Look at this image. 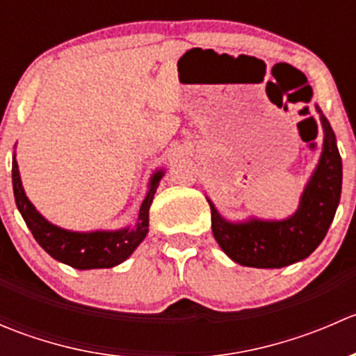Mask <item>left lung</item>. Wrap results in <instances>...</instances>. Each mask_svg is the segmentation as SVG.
Instances as JSON below:
<instances>
[{"instance_id": "8db88e82", "label": "left lung", "mask_w": 356, "mask_h": 356, "mask_svg": "<svg viewBox=\"0 0 356 356\" xmlns=\"http://www.w3.org/2000/svg\"><path fill=\"white\" fill-rule=\"evenodd\" d=\"M324 149L293 217L279 222L224 220L208 200L211 231L229 258L245 267L281 268L307 258L325 238L341 198L343 163L331 124L322 115Z\"/></svg>"}]
</instances>
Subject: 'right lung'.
Segmentation results:
<instances>
[{
    "instance_id": "obj_1",
    "label": "right lung",
    "mask_w": 356,
    "mask_h": 356,
    "mask_svg": "<svg viewBox=\"0 0 356 356\" xmlns=\"http://www.w3.org/2000/svg\"><path fill=\"white\" fill-rule=\"evenodd\" d=\"M161 175H163V172H156L152 177L149 191L146 193V198L143 200L138 222L132 229L127 227L113 232H72L56 227V225L49 224L44 217H41V213L35 210L34 204L25 196L15 156H13L12 163L13 195H15L17 208L22 213L25 224L31 229L34 239L55 260L63 261V264L79 268V270L115 267V265L127 260L132 251L141 245V241L148 234L149 207H152L153 196H155Z\"/></svg>"
}]
</instances>
